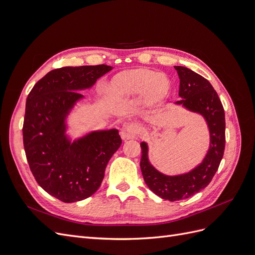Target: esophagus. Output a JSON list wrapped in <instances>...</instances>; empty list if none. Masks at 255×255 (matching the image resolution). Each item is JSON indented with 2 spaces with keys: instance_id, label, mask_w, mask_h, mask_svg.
Instances as JSON below:
<instances>
[{
  "instance_id": "obj_1",
  "label": "esophagus",
  "mask_w": 255,
  "mask_h": 255,
  "mask_svg": "<svg viewBox=\"0 0 255 255\" xmlns=\"http://www.w3.org/2000/svg\"><path fill=\"white\" fill-rule=\"evenodd\" d=\"M139 132H140V127L138 126L137 123L126 122L120 130V135L123 140H128V139H130V138H135L138 134H139Z\"/></svg>"
}]
</instances>
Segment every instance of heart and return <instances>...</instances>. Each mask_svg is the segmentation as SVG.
<instances>
[{
  "mask_svg": "<svg viewBox=\"0 0 255 255\" xmlns=\"http://www.w3.org/2000/svg\"><path fill=\"white\" fill-rule=\"evenodd\" d=\"M114 89L119 94H146L152 98H160L168 90V81L156 72L145 69L119 74L114 82Z\"/></svg>",
  "mask_w": 255,
  "mask_h": 255,
  "instance_id": "obj_1",
  "label": "heart"
}]
</instances>
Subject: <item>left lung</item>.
I'll return each instance as SVG.
<instances>
[{"label":"left lung","mask_w":255,"mask_h":255,"mask_svg":"<svg viewBox=\"0 0 255 255\" xmlns=\"http://www.w3.org/2000/svg\"><path fill=\"white\" fill-rule=\"evenodd\" d=\"M180 78L179 96L187 110L202 115L210 128V149L203 161L191 171L181 175L169 176L158 172L148 159V145L141 142L140 169L148 187L169 201H179L194 196L211 183L225 153L226 118L225 110L211 83L188 68L175 66Z\"/></svg>","instance_id":"obj_1"}]
</instances>
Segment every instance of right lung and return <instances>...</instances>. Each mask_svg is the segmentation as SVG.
Returning a JSON list of instances; mask_svg holds the SVG:
<instances>
[{
	"instance_id": "add662e5",
	"label": "right lung",
	"mask_w": 255,
	"mask_h": 255,
	"mask_svg": "<svg viewBox=\"0 0 255 255\" xmlns=\"http://www.w3.org/2000/svg\"><path fill=\"white\" fill-rule=\"evenodd\" d=\"M111 70L106 65L54 69L27 96L22 128L27 163L40 187L63 202L94 195L121 145L115 128L91 132L72 143L65 134L67 115L83 98L78 90L90 88Z\"/></svg>"
}]
</instances>
